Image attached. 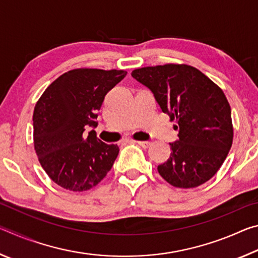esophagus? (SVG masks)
<instances>
[{
  "label": "esophagus",
  "instance_id": "esophagus-1",
  "mask_svg": "<svg viewBox=\"0 0 258 258\" xmlns=\"http://www.w3.org/2000/svg\"><path fill=\"white\" fill-rule=\"evenodd\" d=\"M135 142H137L139 146L145 148V149H146V148H149L151 146V143L149 141H135Z\"/></svg>",
  "mask_w": 258,
  "mask_h": 258
}]
</instances>
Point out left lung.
<instances>
[{"instance_id":"left-lung-1","label":"left lung","mask_w":258,"mask_h":258,"mask_svg":"<svg viewBox=\"0 0 258 258\" xmlns=\"http://www.w3.org/2000/svg\"><path fill=\"white\" fill-rule=\"evenodd\" d=\"M132 76L147 86L163 112L176 121L178 140L171 156L157 169L166 182L190 189L215 175L233 141L228 99L215 83L187 64L134 69Z\"/></svg>"}]
</instances>
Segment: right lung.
Masks as SVG:
<instances>
[{
	"label": "right lung",
	"mask_w": 258,
	"mask_h": 258,
	"mask_svg": "<svg viewBox=\"0 0 258 258\" xmlns=\"http://www.w3.org/2000/svg\"><path fill=\"white\" fill-rule=\"evenodd\" d=\"M127 72L73 69L46 87L34 109V148L52 181L75 192L90 190L103 180L118 156L87 126L97 127L106 94Z\"/></svg>",
	"instance_id": "right-lung-1"
}]
</instances>
